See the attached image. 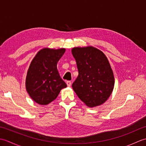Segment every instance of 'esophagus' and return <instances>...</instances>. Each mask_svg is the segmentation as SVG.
Returning a JSON list of instances; mask_svg holds the SVG:
<instances>
[{
  "label": "esophagus",
  "mask_w": 146,
  "mask_h": 146,
  "mask_svg": "<svg viewBox=\"0 0 146 146\" xmlns=\"http://www.w3.org/2000/svg\"><path fill=\"white\" fill-rule=\"evenodd\" d=\"M66 85H67V86H71V82H70V81H67L66 82Z\"/></svg>",
  "instance_id": "obj_1"
}]
</instances>
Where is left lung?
Wrapping results in <instances>:
<instances>
[{"label": "left lung", "mask_w": 146, "mask_h": 146, "mask_svg": "<svg viewBox=\"0 0 146 146\" xmlns=\"http://www.w3.org/2000/svg\"><path fill=\"white\" fill-rule=\"evenodd\" d=\"M78 75L72 84L77 96L89 107L103 104L110 97L115 79L110 64L103 52L93 46L71 49Z\"/></svg>", "instance_id": "obj_1"}]
</instances>
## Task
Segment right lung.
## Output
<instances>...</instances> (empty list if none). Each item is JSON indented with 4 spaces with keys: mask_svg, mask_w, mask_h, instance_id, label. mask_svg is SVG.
Segmentation results:
<instances>
[{
    "mask_svg": "<svg viewBox=\"0 0 146 146\" xmlns=\"http://www.w3.org/2000/svg\"><path fill=\"white\" fill-rule=\"evenodd\" d=\"M64 48H43L33 59L26 78V88L37 104L48 105L54 100L61 89L67 85L61 79L57 63L64 53Z\"/></svg>",
    "mask_w": 146,
    "mask_h": 146,
    "instance_id": "1",
    "label": "right lung"
}]
</instances>
